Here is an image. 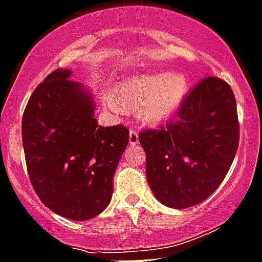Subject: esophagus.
Instances as JSON below:
<instances>
[{
    "label": "esophagus",
    "instance_id": "34e87169",
    "mask_svg": "<svg viewBox=\"0 0 262 262\" xmlns=\"http://www.w3.org/2000/svg\"><path fill=\"white\" fill-rule=\"evenodd\" d=\"M128 143H129V145H131V146L136 145V144L139 143V133H138V131H135V129H131V131H129Z\"/></svg>",
    "mask_w": 262,
    "mask_h": 262
}]
</instances>
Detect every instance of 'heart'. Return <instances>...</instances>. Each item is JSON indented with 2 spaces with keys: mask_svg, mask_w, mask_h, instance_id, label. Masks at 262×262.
<instances>
[{
  "mask_svg": "<svg viewBox=\"0 0 262 262\" xmlns=\"http://www.w3.org/2000/svg\"><path fill=\"white\" fill-rule=\"evenodd\" d=\"M189 91V82L183 73L158 72L138 74L118 83L105 104L116 113L123 106L136 108V116L143 123H164L178 112Z\"/></svg>",
  "mask_w": 262,
  "mask_h": 262,
  "instance_id": "1",
  "label": "heart"
}]
</instances>
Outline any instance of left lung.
<instances>
[{"mask_svg":"<svg viewBox=\"0 0 262 262\" xmlns=\"http://www.w3.org/2000/svg\"><path fill=\"white\" fill-rule=\"evenodd\" d=\"M139 141L154 196L176 210L201 203L223 183L238 149L233 90L220 78H204L183 101L178 121L144 131Z\"/></svg>","mask_w":262,"mask_h":262,"instance_id":"1","label":"left lung"}]
</instances>
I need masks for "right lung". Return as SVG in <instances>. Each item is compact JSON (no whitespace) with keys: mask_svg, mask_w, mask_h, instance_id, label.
I'll list each match as a JSON object with an SVG mask.
<instances>
[{"mask_svg":"<svg viewBox=\"0 0 262 262\" xmlns=\"http://www.w3.org/2000/svg\"><path fill=\"white\" fill-rule=\"evenodd\" d=\"M71 77V69H56L37 86L21 135L29 179L42 203L69 220L86 221L111 203L128 129L99 126L91 90Z\"/></svg>","mask_w":262,"mask_h":262,"instance_id":"add662e5","label":"right lung"}]
</instances>
